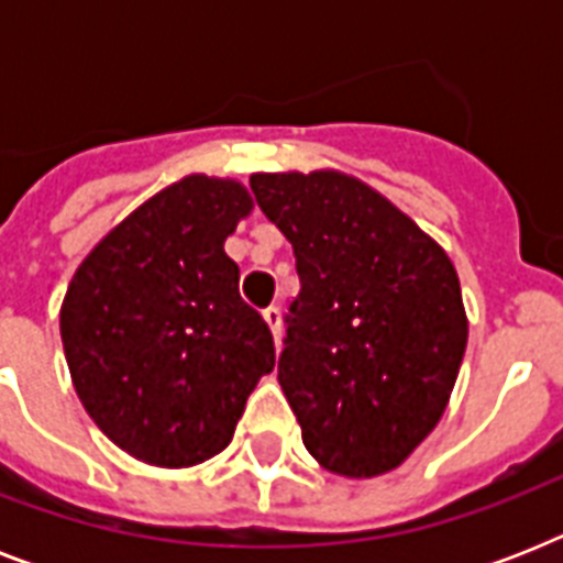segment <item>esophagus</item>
I'll list each match as a JSON object with an SVG mask.
<instances>
[{
  "mask_svg": "<svg viewBox=\"0 0 563 563\" xmlns=\"http://www.w3.org/2000/svg\"><path fill=\"white\" fill-rule=\"evenodd\" d=\"M263 318H265V324L272 327L274 342L280 344V333H283V312H280V307H268V309H263Z\"/></svg>",
  "mask_w": 563,
  "mask_h": 563,
  "instance_id": "34e87169",
  "label": "esophagus"
}]
</instances>
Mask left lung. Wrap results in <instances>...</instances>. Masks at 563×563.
Instances as JSON below:
<instances>
[{
    "instance_id": "left-lung-1",
    "label": "left lung",
    "mask_w": 563,
    "mask_h": 563,
    "mask_svg": "<svg viewBox=\"0 0 563 563\" xmlns=\"http://www.w3.org/2000/svg\"><path fill=\"white\" fill-rule=\"evenodd\" d=\"M251 189L295 247L277 379L327 471H394L435 429L467 347L450 256L339 172L254 175Z\"/></svg>"
}]
</instances>
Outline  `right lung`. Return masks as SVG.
I'll return each instance as SVG.
<instances>
[{
  "label": "right lung",
  "instance_id": "right-lung-1",
  "mask_svg": "<svg viewBox=\"0 0 563 563\" xmlns=\"http://www.w3.org/2000/svg\"><path fill=\"white\" fill-rule=\"evenodd\" d=\"M254 207L236 180L189 178L136 207L78 265L60 339L96 427L140 462L221 453L274 368L263 316L239 295L224 239Z\"/></svg>",
  "mask_w": 563,
  "mask_h": 563
}]
</instances>
